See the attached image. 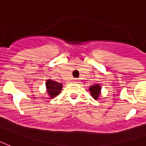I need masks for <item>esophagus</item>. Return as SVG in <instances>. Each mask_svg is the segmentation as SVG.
<instances>
[{
  "label": "esophagus",
  "mask_w": 146,
  "mask_h": 146,
  "mask_svg": "<svg viewBox=\"0 0 146 146\" xmlns=\"http://www.w3.org/2000/svg\"><path fill=\"white\" fill-rule=\"evenodd\" d=\"M73 82H78V79H77V78H74Z\"/></svg>",
  "instance_id": "34e87169"
}]
</instances>
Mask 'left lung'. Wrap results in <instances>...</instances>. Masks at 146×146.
I'll list each match as a JSON object with an SVG mask.
<instances>
[{
  "label": "left lung",
  "mask_w": 146,
  "mask_h": 146,
  "mask_svg": "<svg viewBox=\"0 0 146 146\" xmlns=\"http://www.w3.org/2000/svg\"><path fill=\"white\" fill-rule=\"evenodd\" d=\"M101 87L100 85H96V86H92L89 88V91L91 92V95L94 99L97 100L98 96H100V93Z\"/></svg>",
  "instance_id": "8db88e82"
}]
</instances>
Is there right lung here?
Instances as JSON below:
<instances>
[{
    "instance_id": "add662e5",
    "label": "right lung",
    "mask_w": 146,
    "mask_h": 146,
    "mask_svg": "<svg viewBox=\"0 0 146 146\" xmlns=\"http://www.w3.org/2000/svg\"><path fill=\"white\" fill-rule=\"evenodd\" d=\"M46 86L47 89L48 93L51 98L57 96L60 92V90L62 89V84L59 83L57 82H54L52 80H47L46 82Z\"/></svg>"
}]
</instances>
